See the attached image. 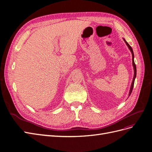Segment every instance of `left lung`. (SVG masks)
I'll list each match as a JSON object with an SVG mask.
<instances>
[{"label":"left lung","instance_id":"left-lung-1","mask_svg":"<svg viewBox=\"0 0 152 152\" xmlns=\"http://www.w3.org/2000/svg\"><path fill=\"white\" fill-rule=\"evenodd\" d=\"M124 39V42H126V45H127V47H128V48L129 49V50H131V53H132V66H133V68H134V77H133V79H132V84H131V88H130V91H129V96L130 95H131V93H132V89H133V87H134V80H135V79H136V65H135V63H134V53H133V50H132V48L130 46V45L127 42V41L124 39Z\"/></svg>","mask_w":152,"mask_h":152}]
</instances>
